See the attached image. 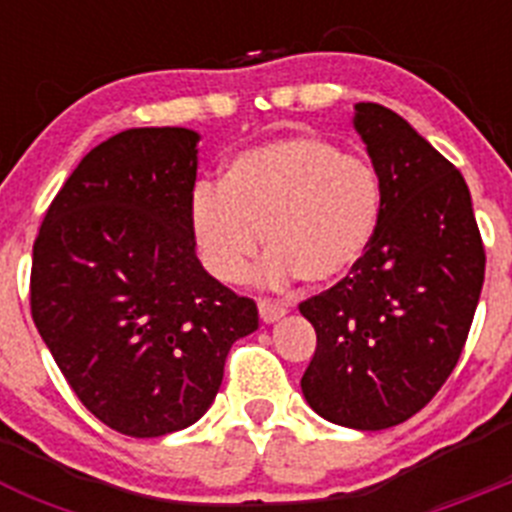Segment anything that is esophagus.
Returning <instances> with one entry per match:
<instances>
[{
    "instance_id": "1",
    "label": "esophagus",
    "mask_w": 512,
    "mask_h": 512,
    "mask_svg": "<svg viewBox=\"0 0 512 512\" xmlns=\"http://www.w3.org/2000/svg\"><path fill=\"white\" fill-rule=\"evenodd\" d=\"M284 312H287V307H284L282 302L259 300V315H261V320H264V323H277Z\"/></svg>"
}]
</instances>
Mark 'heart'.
I'll use <instances>...</instances> for the list:
<instances>
[{
  "mask_svg": "<svg viewBox=\"0 0 512 512\" xmlns=\"http://www.w3.org/2000/svg\"><path fill=\"white\" fill-rule=\"evenodd\" d=\"M379 212L382 187L364 158L315 135H292L246 148L230 158L220 187L194 189L189 230L220 282L246 274L266 235L261 282L333 284L364 259Z\"/></svg>",
  "mask_w": 512,
  "mask_h": 512,
  "instance_id": "1",
  "label": "heart"
}]
</instances>
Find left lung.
<instances>
[{"label": "left lung", "mask_w": 512, "mask_h": 512, "mask_svg": "<svg viewBox=\"0 0 512 512\" xmlns=\"http://www.w3.org/2000/svg\"><path fill=\"white\" fill-rule=\"evenodd\" d=\"M382 187L374 241L351 274L300 312L318 333L302 395L356 431L405 423L454 372L485 282L464 176L397 112L354 104Z\"/></svg>", "instance_id": "left-lung-1"}]
</instances>
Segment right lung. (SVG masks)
I'll list each match as a JSON object with an SVG mask.
<instances>
[{
	"mask_svg": "<svg viewBox=\"0 0 512 512\" xmlns=\"http://www.w3.org/2000/svg\"><path fill=\"white\" fill-rule=\"evenodd\" d=\"M200 133L135 128L81 158L33 246L30 307L84 408L133 438L197 423L259 310L194 253Z\"/></svg>",
	"mask_w": 512,
	"mask_h": 512,
	"instance_id": "1",
	"label": "right lung"
}]
</instances>
